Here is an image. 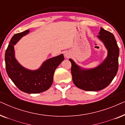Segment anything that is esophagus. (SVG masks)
<instances>
[{"mask_svg":"<svg viewBox=\"0 0 125 125\" xmlns=\"http://www.w3.org/2000/svg\"><path fill=\"white\" fill-rule=\"evenodd\" d=\"M65 57L66 58H69L70 57V54L68 52H66L65 53Z\"/></svg>","mask_w":125,"mask_h":125,"instance_id":"esophagus-1","label":"esophagus"}]
</instances>
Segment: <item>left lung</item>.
Wrapping results in <instances>:
<instances>
[{"label":"left lung","instance_id":"8db88e82","mask_svg":"<svg viewBox=\"0 0 125 125\" xmlns=\"http://www.w3.org/2000/svg\"><path fill=\"white\" fill-rule=\"evenodd\" d=\"M107 49L106 59L96 68L85 69L77 65L71 59V73L74 85L86 91H98L110 84L118 69L119 49L115 37L111 32L101 28L97 36Z\"/></svg>","mask_w":125,"mask_h":125}]
</instances>
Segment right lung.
<instances>
[{"instance_id":"obj_1","label":"right lung","mask_w":125,"mask_h":125,"mask_svg":"<svg viewBox=\"0 0 125 125\" xmlns=\"http://www.w3.org/2000/svg\"><path fill=\"white\" fill-rule=\"evenodd\" d=\"M30 31H25L13 36L5 53L7 73L14 84L25 93L35 94L48 89L52 84L54 72L57 66L64 60L62 54L48 59L40 68L31 71L22 66L15 57L14 45Z\"/></svg>"}]
</instances>
